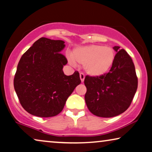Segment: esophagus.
I'll return each mask as SVG.
<instances>
[{
    "instance_id": "esophagus-1",
    "label": "esophagus",
    "mask_w": 152,
    "mask_h": 152,
    "mask_svg": "<svg viewBox=\"0 0 152 152\" xmlns=\"http://www.w3.org/2000/svg\"><path fill=\"white\" fill-rule=\"evenodd\" d=\"M79 77H80V79H81V82H83L84 79H85V75H84V74L83 73H80V74H79Z\"/></svg>"
}]
</instances>
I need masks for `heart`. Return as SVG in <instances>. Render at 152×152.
Masks as SVG:
<instances>
[{
    "label": "heart",
    "mask_w": 152,
    "mask_h": 152,
    "mask_svg": "<svg viewBox=\"0 0 152 152\" xmlns=\"http://www.w3.org/2000/svg\"><path fill=\"white\" fill-rule=\"evenodd\" d=\"M71 57L74 62L84 64V69L88 75L99 77L111 69L115 61V53L109 46L90 45L75 49Z\"/></svg>",
    "instance_id": "b5f03b06"
}]
</instances>
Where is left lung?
Returning <instances> with one entry per match:
<instances>
[{
  "mask_svg": "<svg viewBox=\"0 0 152 152\" xmlns=\"http://www.w3.org/2000/svg\"><path fill=\"white\" fill-rule=\"evenodd\" d=\"M115 61L108 73L99 77L87 75L86 105L91 113L101 118H112L130 107L138 86L134 63L126 51L115 46Z\"/></svg>",
  "mask_w": 152,
  "mask_h": 152,
  "instance_id": "1",
  "label": "left lung"
}]
</instances>
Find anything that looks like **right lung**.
I'll return each mask as SVG.
<instances>
[{
  "label": "right lung",
  "mask_w": 152,
  "mask_h": 152,
  "mask_svg": "<svg viewBox=\"0 0 152 152\" xmlns=\"http://www.w3.org/2000/svg\"><path fill=\"white\" fill-rule=\"evenodd\" d=\"M64 47V41L42 37L20 58L14 88L21 105L31 115H57L81 83L78 71L67 76L62 71L67 64L66 57L60 53Z\"/></svg>",
  "instance_id": "1"
}]
</instances>
